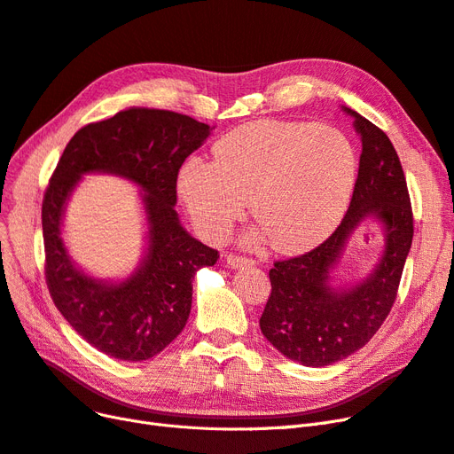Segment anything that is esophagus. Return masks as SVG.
<instances>
[{
  "mask_svg": "<svg viewBox=\"0 0 454 454\" xmlns=\"http://www.w3.org/2000/svg\"><path fill=\"white\" fill-rule=\"evenodd\" d=\"M226 263H228L230 267H233V270H238V267H247V265H250L253 262H250V260L245 258V256L228 254V256H226Z\"/></svg>",
  "mask_w": 454,
  "mask_h": 454,
  "instance_id": "34e87169",
  "label": "esophagus"
}]
</instances>
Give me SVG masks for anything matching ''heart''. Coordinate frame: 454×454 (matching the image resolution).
<instances>
[{
  "mask_svg": "<svg viewBox=\"0 0 454 454\" xmlns=\"http://www.w3.org/2000/svg\"><path fill=\"white\" fill-rule=\"evenodd\" d=\"M357 151L331 125L263 120L213 144V162L181 166L177 191L196 226L223 239L245 213L282 254L320 245L340 224L357 181Z\"/></svg>",
  "mask_w": 454,
  "mask_h": 454,
  "instance_id": "1",
  "label": "heart"
}]
</instances>
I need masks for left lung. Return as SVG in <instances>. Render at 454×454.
Listing matches in <instances>:
<instances>
[{"label": "left lung", "mask_w": 454, "mask_h": 454, "mask_svg": "<svg viewBox=\"0 0 454 454\" xmlns=\"http://www.w3.org/2000/svg\"><path fill=\"white\" fill-rule=\"evenodd\" d=\"M363 144L356 191L340 226L310 253L277 262L271 295L260 329L284 357L305 366H327L356 354L387 317L413 239V215L396 151L381 129L342 106ZM382 226L384 247L364 279L337 287L332 271L356 228Z\"/></svg>", "instance_id": "8db88e82"}]
</instances>
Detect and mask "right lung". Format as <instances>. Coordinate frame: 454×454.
Masks as SVG:
<instances>
[{
    "label": "right lung",
    "mask_w": 454,
    "mask_h": 454,
    "mask_svg": "<svg viewBox=\"0 0 454 454\" xmlns=\"http://www.w3.org/2000/svg\"><path fill=\"white\" fill-rule=\"evenodd\" d=\"M215 127L170 110L132 106L80 129L67 144L43 200L46 284L61 316L80 337L120 361H147L189 320L192 278L218 253L183 228L177 174ZM108 173L141 189L146 248L125 279L83 272L62 241V218L83 175Z\"/></svg>",
    "instance_id": "obj_1"
}]
</instances>
